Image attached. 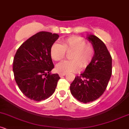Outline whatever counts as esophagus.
Instances as JSON below:
<instances>
[{
	"instance_id": "1",
	"label": "esophagus",
	"mask_w": 129,
	"mask_h": 129,
	"mask_svg": "<svg viewBox=\"0 0 129 129\" xmlns=\"http://www.w3.org/2000/svg\"><path fill=\"white\" fill-rule=\"evenodd\" d=\"M65 74H59V77H63V76H65Z\"/></svg>"
}]
</instances>
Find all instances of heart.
<instances>
[{"mask_svg":"<svg viewBox=\"0 0 129 129\" xmlns=\"http://www.w3.org/2000/svg\"><path fill=\"white\" fill-rule=\"evenodd\" d=\"M71 52L69 55L70 60H64L56 65V70L59 74H67L84 69L92 61L94 48L87 44L83 37L74 36L63 40L61 44L54 43L51 46V57L55 61L64 58L66 52Z\"/></svg>","mask_w":129,"mask_h":129,"instance_id":"1","label":"heart"}]
</instances>
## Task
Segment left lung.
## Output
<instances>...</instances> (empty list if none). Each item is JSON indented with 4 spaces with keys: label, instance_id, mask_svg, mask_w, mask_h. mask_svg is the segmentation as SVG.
I'll list each match as a JSON object with an SVG mask.
<instances>
[{
    "label": "left lung",
    "instance_id": "8db88e82",
    "mask_svg": "<svg viewBox=\"0 0 129 129\" xmlns=\"http://www.w3.org/2000/svg\"><path fill=\"white\" fill-rule=\"evenodd\" d=\"M88 39L95 50L93 58L70 85L72 95L84 103L93 102L103 95L112 74V58L105 44L95 36L90 35Z\"/></svg>",
    "mask_w": 129,
    "mask_h": 129
}]
</instances>
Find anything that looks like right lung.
<instances>
[{"label": "right lung", "mask_w": 129, "mask_h": 129, "mask_svg": "<svg viewBox=\"0 0 129 129\" xmlns=\"http://www.w3.org/2000/svg\"><path fill=\"white\" fill-rule=\"evenodd\" d=\"M58 37L56 34L39 32L16 51L13 64L15 79L20 90L29 99L40 102L55 92L60 77L51 73L54 64L50 50Z\"/></svg>", "instance_id": "obj_1"}]
</instances>
